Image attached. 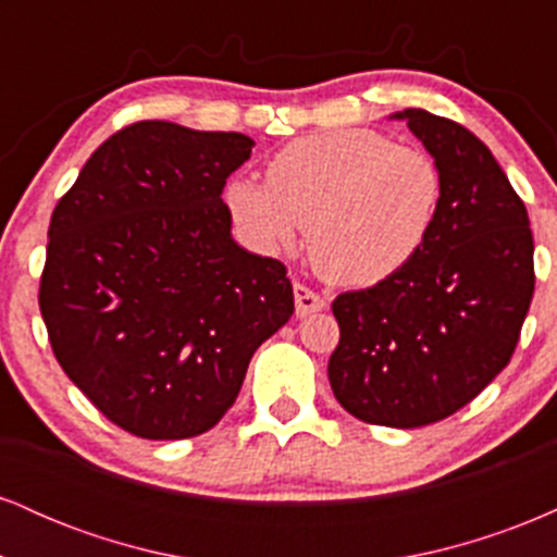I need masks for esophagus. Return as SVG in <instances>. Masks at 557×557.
I'll return each mask as SVG.
<instances>
[{
	"instance_id": "esophagus-1",
	"label": "esophagus",
	"mask_w": 557,
	"mask_h": 557,
	"mask_svg": "<svg viewBox=\"0 0 557 557\" xmlns=\"http://www.w3.org/2000/svg\"><path fill=\"white\" fill-rule=\"evenodd\" d=\"M293 296H296V314L298 317H309V314H314V311H322L324 306H327V300H324L317 290H311V287L304 283L293 285Z\"/></svg>"
}]
</instances>
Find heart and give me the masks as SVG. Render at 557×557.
<instances>
[{"label": "heart", "instance_id": "heart-1", "mask_svg": "<svg viewBox=\"0 0 557 557\" xmlns=\"http://www.w3.org/2000/svg\"><path fill=\"white\" fill-rule=\"evenodd\" d=\"M267 185L233 181L227 214L261 253L309 227L311 261L341 285H374L408 264L443 207V170L430 151L369 127L290 140L270 159Z\"/></svg>", "mask_w": 557, "mask_h": 557}]
</instances>
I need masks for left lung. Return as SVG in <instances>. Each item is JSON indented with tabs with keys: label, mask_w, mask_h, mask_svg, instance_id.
<instances>
[{
	"label": "left lung",
	"mask_w": 557,
	"mask_h": 557,
	"mask_svg": "<svg viewBox=\"0 0 557 557\" xmlns=\"http://www.w3.org/2000/svg\"><path fill=\"white\" fill-rule=\"evenodd\" d=\"M395 117L443 170V207L403 270L332 300L341 341L327 374L356 419L413 430L461 411L508 367L534 296V238L474 133L424 110Z\"/></svg>",
	"instance_id": "1"
}]
</instances>
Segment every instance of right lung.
<instances>
[{
	"mask_svg": "<svg viewBox=\"0 0 557 557\" xmlns=\"http://www.w3.org/2000/svg\"><path fill=\"white\" fill-rule=\"evenodd\" d=\"M243 133L140 120L83 164L49 222L38 306L75 387L144 440L203 434L293 314L283 261L230 238Z\"/></svg>",
	"mask_w": 557,
	"mask_h": 557,
	"instance_id": "right-lung-1",
	"label": "right lung"
}]
</instances>
